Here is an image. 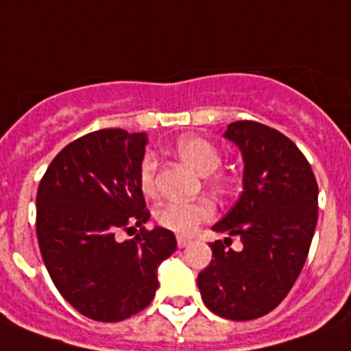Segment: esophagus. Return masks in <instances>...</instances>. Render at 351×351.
I'll return each instance as SVG.
<instances>
[{
  "instance_id": "1",
  "label": "esophagus",
  "mask_w": 351,
  "mask_h": 351,
  "mask_svg": "<svg viewBox=\"0 0 351 351\" xmlns=\"http://www.w3.org/2000/svg\"><path fill=\"white\" fill-rule=\"evenodd\" d=\"M190 243V238H186V236H178V245L183 249V247H186Z\"/></svg>"
}]
</instances>
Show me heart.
Returning a JSON list of instances; mask_svg holds the SVG:
<instances>
[{
  "label": "heart",
  "mask_w": 351,
  "mask_h": 351,
  "mask_svg": "<svg viewBox=\"0 0 351 351\" xmlns=\"http://www.w3.org/2000/svg\"><path fill=\"white\" fill-rule=\"evenodd\" d=\"M176 152L190 168L201 176L213 173L221 162L218 148L208 138L197 137V135H183L176 141ZM218 189L225 186V178L216 176L210 179ZM138 186L146 195L156 194L157 190V159L154 154H145V157L138 162ZM214 205L206 199L190 201H170L159 206L156 214L157 223L165 229H170L179 234H192L201 223L214 218Z\"/></svg>",
  "instance_id": "1"
}]
</instances>
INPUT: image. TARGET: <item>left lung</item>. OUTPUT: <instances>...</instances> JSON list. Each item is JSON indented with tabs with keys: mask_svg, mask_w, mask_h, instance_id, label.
<instances>
[{
	"mask_svg": "<svg viewBox=\"0 0 351 351\" xmlns=\"http://www.w3.org/2000/svg\"><path fill=\"white\" fill-rule=\"evenodd\" d=\"M243 157V192L216 232L213 262L197 274L201 298L213 313L252 320L278 306L302 271L319 218V186L308 159L286 135L252 121L223 133Z\"/></svg>",
	"mask_w": 351,
	"mask_h": 351,
	"instance_id": "1",
	"label": "left lung"
}]
</instances>
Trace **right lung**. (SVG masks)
<instances>
[{
  "mask_svg": "<svg viewBox=\"0 0 351 351\" xmlns=\"http://www.w3.org/2000/svg\"><path fill=\"white\" fill-rule=\"evenodd\" d=\"M146 133L99 130L73 141L49 165L36 194V236L60 295L88 319L119 322L156 297L157 267L172 256V230H146L138 186ZM141 226L132 241L116 232Z\"/></svg>",
  "mask_w": 351,
  "mask_h": 351,
  "instance_id": "1",
  "label": "right lung"
}]
</instances>
